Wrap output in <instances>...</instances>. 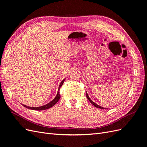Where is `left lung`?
Masks as SVG:
<instances>
[{
  "label": "left lung",
  "instance_id": "left-lung-1",
  "mask_svg": "<svg viewBox=\"0 0 147 147\" xmlns=\"http://www.w3.org/2000/svg\"><path fill=\"white\" fill-rule=\"evenodd\" d=\"M86 97H87V98H88V99L90 100V102H91V103L94 105V107H97V108H99V109H105V108H104V107H100V106H99V105H97L96 103H94V102H92L91 100V99L90 98V97L88 96V94H87V92H86Z\"/></svg>",
  "mask_w": 147,
  "mask_h": 147
}]
</instances>
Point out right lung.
I'll return each instance as SVG.
<instances>
[{"instance_id":"obj_1","label":"right lung","mask_w":147,"mask_h":147,"mask_svg":"<svg viewBox=\"0 0 147 147\" xmlns=\"http://www.w3.org/2000/svg\"><path fill=\"white\" fill-rule=\"evenodd\" d=\"M64 80H63L61 82V83L59 84V86L58 91H57V94L56 97L52 101H51L50 103H48V104H47L45 105H43V106L39 107H28V106H26L25 105H23L26 108L31 109V110H47L48 109H50V108L52 107L53 106H54L57 103V102H58V100L61 98V96H60V93H59V89L62 86V85H63V84Z\"/></svg>"}]
</instances>
